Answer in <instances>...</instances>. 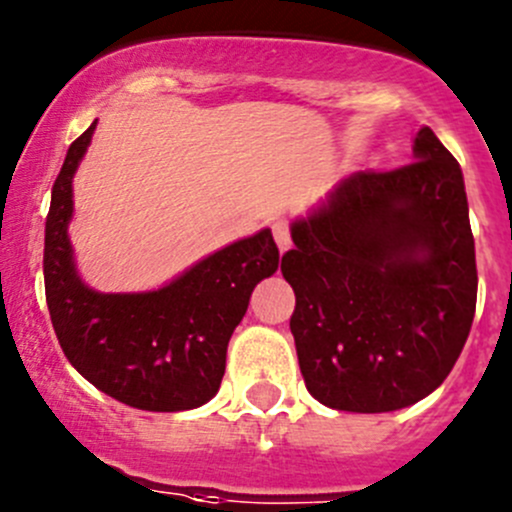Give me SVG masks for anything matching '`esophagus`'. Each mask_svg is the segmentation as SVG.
Masks as SVG:
<instances>
[{
  "instance_id": "obj_1",
  "label": "esophagus",
  "mask_w": 512,
  "mask_h": 512,
  "mask_svg": "<svg viewBox=\"0 0 512 512\" xmlns=\"http://www.w3.org/2000/svg\"><path fill=\"white\" fill-rule=\"evenodd\" d=\"M271 233H274V241L279 246V251H287L292 246V231H289V220L284 218H276L271 223Z\"/></svg>"
}]
</instances>
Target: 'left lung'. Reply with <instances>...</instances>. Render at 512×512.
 Instances as JSON below:
<instances>
[{
    "mask_svg": "<svg viewBox=\"0 0 512 512\" xmlns=\"http://www.w3.org/2000/svg\"><path fill=\"white\" fill-rule=\"evenodd\" d=\"M292 238L289 327L317 401L383 414L442 386L470 335L477 264L462 170L429 126L414 162L348 177Z\"/></svg>",
    "mask_w": 512,
    "mask_h": 512,
    "instance_id": "obj_1",
    "label": "left lung"
}]
</instances>
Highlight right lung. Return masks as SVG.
Listing matches in <instances>:
<instances>
[{
	"label": "right lung",
	"mask_w": 512,
	"mask_h": 512,
	"mask_svg": "<svg viewBox=\"0 0 512 512\" xmlns=\"http://www.w3.org/2000/svg\"><path fill=\"white\" fill-rule=\"evenodd\" d=\"M96 121L70 144L45 223V299L65 358L98 391L142 411L198 409L218 393L225 350L253 287L279 269L271 231L231 243L167 287L101 294L78 279L68 241L73 172Z\"/></svg>",
	"instance_id": "add662e5"
}]
</instances>
